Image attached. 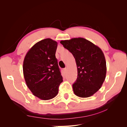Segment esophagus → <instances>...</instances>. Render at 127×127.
<instances>
[{"label": "esophagus", "instance_id": "1", "mask_svg": "<svg viewBox=\"0 0 127 127\" xmlns=\"http://www.w3.org/2000/svg\"><path fill=\"white\" fill-rule=\"evenodd\" d=\"M64 71H65V72H66L67 71V68H64Z\"/></svg>", "mask_w": 127, "mask_h": 127}]
</instances>
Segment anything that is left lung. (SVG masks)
Returning <instances> with one entry per match:
<instances>
[{"label":"left lung","instance_id":"left-lung-1","mask_svg":"<svg viewBox=\"0 0 127 127\" xmlns=\"http://www.w3.org/2000/svg\"><path fill=\"white\" fill-rule=\"evenodd\" d=\"M75 59L77 78L72 84L77 96L90 97L102 87L106 73V61L101 49L82 37L60 41Z\"/></svg>","mask_w":127,"mask_h":127}]
</instances>
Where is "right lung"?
I'll list each match as a JSON object with an SVG mask.
<instances>
[{
	"label": "right lung",
	"mask_w": 127,
	"mask_h": 127,
	"mask_svg": "<svg viewBox=\"0 0 127 127\" xmlns=\"http://www.w3.org/2000/svg\"><path fill=\"white\" fill-rule=\"evenodd\" d=\"M57 42L45 39L37 42L26 53L23 69L27 86L42 100L56 96L63 81L56 58Z\"/></svg>",
	"instance_id": "1"
}]
</instances>
